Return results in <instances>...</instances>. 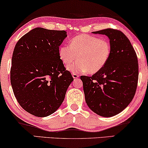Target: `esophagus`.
<instances>
[{
	"instance_id": "esophagus-1",
	"label": "esophagus",
	"mask_w": 148,
	"mask_h": 148,
	"mask_svg": "<svg viewBox=\"0 0 148 148\" xmlns=\"http://www.w3.org/2000/svg\"><path fill=\"white\" fill-rule=\"evenodd\" d=\"M72 77H73L74 79H77L79 77V75L78 74H76V73H73L72 74Z\"/></svg>"
}]
</instances>
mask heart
Instances as JSON below:
<instances>
[{
    "label": "heart",
    "mask_w": 148,
    "mask_h": 148,
    "mask_svg": "<svg viewBox=\"0 0 148 148\" xmlns=\"http://www.w3.org/2000/svg\"><path fill=\"white\" fill-rule=\"evenodd\" d=\"M111 53L109 41L106 39L88 34L73 37L70 45H63L58 50L60 59L65 65L79 59L67 69L72 73L88 72L95 74L101 71L109 61Z\"/></svg>",
    "instance_id": "heart-1"
}]
</instances>
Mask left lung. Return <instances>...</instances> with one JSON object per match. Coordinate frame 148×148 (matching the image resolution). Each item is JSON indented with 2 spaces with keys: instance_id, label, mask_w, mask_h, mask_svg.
Masks as SVG:
<instances>
[{
  "instance_id": "1",
  "label": "left lung",
  "mask_w": 148,
  "mask_h": 148,
  "mask_svg": "<svg viewBox=\"0 0 148 148\" xmlns=\"http://www.w3.org/2000/svg\"><path fill=\"white\" fill-rule=\"evenodd\" d=\"M109 39L111 53L106 66L91 77L82 76L85 101L98 115L111 117L121 113L134 99L138 80L136 51L123 33L113 29L92 32Z\"/></svg>"
}]
</instances>
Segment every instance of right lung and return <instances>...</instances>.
Masks as SVG:
<instances>
[{"mask_svg": "<svg viewBox=\"0 0 148 148\" xmlns=\"http://www.w3.org/2000/svg\"><path fill=\"white\" fill-rule=\"evenodd\" d=\"M65 31L36 27L23 35L14 47L11 83L21 107L43 117L57 111L74 80L60 59V45Z\"/></svg>", "mask_w": 148, "mask_h": 148, "instance_id": "right-lung-1", "label": "right lung"}]
</instances>
